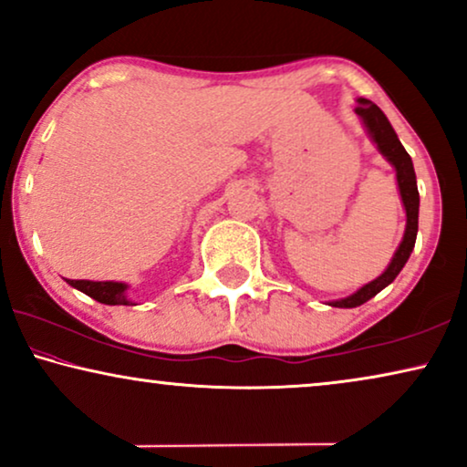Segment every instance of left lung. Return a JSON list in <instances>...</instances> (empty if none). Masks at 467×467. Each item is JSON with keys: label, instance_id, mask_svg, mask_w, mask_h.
I'll list each match as a JSON object with an SVG mask.
<instances>
[{"label": "left lung", "instance_id": "8db88e82", "mask_svg": "<svg viewBox=\"0 0 467 467\" xmlns=\"http://www.w3.org/2000/svg\"><path fill=\"white\" fill-rule=\"evenodd\" d=\"M355 112L359 114V119L363 120V127L368 130L369 138H372L376 149L380 150V155L395 168L400 195L406 210V232H404V240L400 242L398 251H395L391 264L387 265V270L382 272L379 278H374L372 283L363 285L359 291L353 293V296L329 302V306H334V308H357V306L366 304L368 299H372L376 293H380L387 285H391L395 276L401 272V267L406 265L408 257H410L414 242H417V232H419V189H417V176H414L410 155H408L404 146H401L398 133L393 131V127L385 117V112H382L374 101L359 98L357 99Z\"/></svg>", "mask_w": 467, "mask_h": 467}]
</instances>
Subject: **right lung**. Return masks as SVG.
Returning a JSON list of instances; mask_svg holds the SVG:
<instances>
[{
    "label": "right lung",
    "mask_w": 467,
    "mask_h": 467,
    "mask_svg": "<svg viewBox=\"0 0 467 467\" xmlns=\"http://www.w3.org/2000/svg\"><path fill=\"white\" fill-rule=\"evenodd\" d=\"M67 283L99 304L131 306L130 299H127L125 283H112V280H104V283H95V280H67Z\"/></svg>",
    "instance_id": "1"
}]
</instances>
